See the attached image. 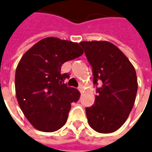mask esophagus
I'll return each instance as SVG.
<instances>
[{"label": "esophagus", "instance_id": "1", "mask_svg": "<svg viewBox=\"0 0 152 152\" xmlns=\"http://www.w3.org/2000/svg\"><path fill=\"white\" fill-rule=\"evenodd\" d=\"M78 89H79V91L80 93L83 92V86H80L79 87H78Z\"/></svg>", "mask_w": 152, "mask_h": 152}]
</instances>
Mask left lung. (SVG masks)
I'll use <instances>...</instances> for the list:
<instances>
[{"mask_svg": "<svg viewBox=\"0 0 152 152\" xmlns=\"http://www.w3.org/2000/svg\"><path fill=\"white\" fill-rule=\"evenodd\" d=\"M92 66L94 84L99 86L92 107H86L89 126L101 134L124 124L134 107L137 80L134 66L118 47L105 40L81 41Z\"/></svg>", "mask_w": 152, "mask_h": 152, "instance_id": "left-lung-1", "label": "left lung"}]
</instances>
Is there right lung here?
Here are the masks:
<instances>
[{
  "mask_svg": "<svg viewBox=\"0 0 152 152\" xmlns=\"http://www.w3.org/2000/svg\"><path fill=\"white\" fill-rule=\"evenodd\" d=\"M78 43L56 37L44 38L23 55L15 72V93L25 117L35 129L54 132L65 124L71 103L79 90L64 83L63 63L82 55Z\"/></svg>",
  "mask_w": 152,
  "mask_h": 152,
  "instance_id": "obj_1",
  "label": "right lung"
}]
</instances>
